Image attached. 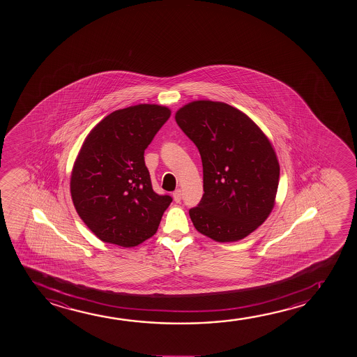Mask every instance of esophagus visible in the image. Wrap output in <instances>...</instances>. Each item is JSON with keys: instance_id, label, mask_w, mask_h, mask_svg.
I'll list each match as a JSON object with an SVG mask.
<instances>
[{"instance_id": "obj_1", "label": "esophagus", "mask_w": 357, "mask_h": 357, "mask_svg": "<svg viewBox=\"0 0 357 357\" xmlns=\"http://www.w3.org/2000/svg\"><path fill=\"white\" fill-rule=\"evenodd\" d=\"M173 199L176 202H181V189H176L174 192H173Z\"/></svg>"}]
</instances>
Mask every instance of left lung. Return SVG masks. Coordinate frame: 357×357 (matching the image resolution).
Here are the masks:
<instances>
[{"mask_svg":"<svg viewBox=\"0 0 357 357\" xmlns=\"http://www.w3.org/2000/svg\"><path fill=\"white\" fill-rule=\"evenodd\" d=\"M176 124L200 152L204 195L192 225L218 243L244 239L267 220L278 190L279 163L256 123L238 108L210 100L176 113Z\"/></svg>","mask_w":357,"mask_h":357,"instance_id":"left-lung-1","label":"left lung"}]
</instances>
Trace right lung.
<instances>
[{
    "mask_svg": "<svg viewBox=\"0 0 357 357\" xmlns=\"http://www.w3.org/2000/svg\"><path fill=\"white\" fill-rule=\"evenodd\" d=\"M169 117V108L150 103L117 109L84 140L70 195L79 217L105 243L132 248L158 229L172 197L152 189L144 152Z\"/></svg>",
    "mask_w": 357,
    "mask_h": 357,
    "instance_id": "right-lung-1",
    "label": "right lung"
}]
</instances>
